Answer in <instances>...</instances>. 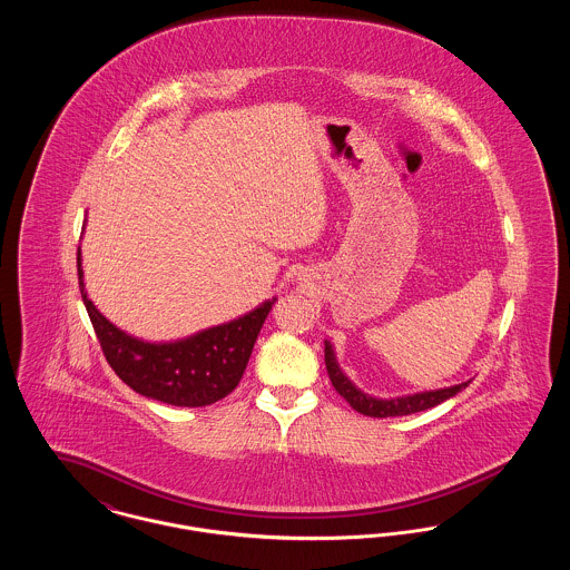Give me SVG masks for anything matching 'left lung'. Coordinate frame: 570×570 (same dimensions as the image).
<instances>
[{
  "label": "left lung",
  "instance_id": "1",
  "mask_svg": "<svg viewBox=\"0 0 570 570\" xmlns=\"http://www.w3.org/2000/svg\"><path fill=\"white\" fill-rule=\"evenodd\" d=\"M325 363L328 379L333 382L335 391L351 404V406L365 414V416H374V419H386V416H404V414H414V412H423L428 407L438 406L442 402H446L449 397L458 395L463 391L468 382H460L453 386H444V389H434V391H421V393H410V395H400V397H374L365 391H361L353 380L344 374V370L337 363L335 348L333 344L325 340Z\"/></svg>",
  "mask_w": 570,
  "mask_h": 570
}]
</instances>
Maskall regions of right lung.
I'll return each mask as SVG.
<instances>
[{
	"label": "right lung",
	"instance_id": "obj_1",
	"mask_svg": "<svg viewBox=\"0 0 570 570\" xmlns=\"http://www.w3.org/2000/svg\"><path fill=\"white\" fill-rule=\"evenodd\" d=\"M77 267L85 309L115 374L142 397L170 406H209L235 391L263 323L277 301L267 298L239 318L196 331L188 337L147 342L112 325L87 297L81 247Z\"/></svg>",
	"mask_w": 570,
	"mask_h": 570
}]
</instances>
